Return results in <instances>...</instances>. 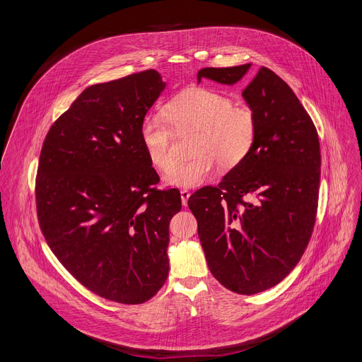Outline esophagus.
Returning <instances> with one entry per match:
<instances>
[{
	"instance_id": "obj_1",
	"label": "esophagus",
	"mask_w": 362,
	"mask_h": 362,
	"mask_svg": "<svg viewBox=\"0 0 362 362\" xmlns=\"http://www.w3.org/2000/svg\"><path fill=\"white\" fill-rule=\"evenodd\" d=\"M180 197H182V203H183V206H186V204H187V199L190 197V192H189V190H186V189L180 190Z\"/></svg>"
}]
</instances>
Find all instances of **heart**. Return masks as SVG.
Masks as SVG:
<instances>
[{
  "label": "heart",
  "mask_w": 362,
  "mask_h": 362,
  "mask_svg": "<svg viewBox=\"0 0 362 362\" xmlns=\"http://www.w3.org/2000/svg\"><path fill=\"white\" fill-rule=\"evenodd\" d=\"M166 117L148 113L140 124V140L151 166L169 173L165 182L176 187H197L208 182L221 165L233 169L246 158L256 140V119L245 106H233L230 97L211 88H190L172 100ZM175 129L178 135L195 132V158L175 168Z\"/></svg>",
  "instance_id": "1"
}]
</instances>
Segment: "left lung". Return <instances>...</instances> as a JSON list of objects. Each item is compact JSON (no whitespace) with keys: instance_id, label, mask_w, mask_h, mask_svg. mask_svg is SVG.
Returning a JSON list of instances; mask_svg holds the SVG:
<instances>
[{"instance_id":"left-lung-1","label":"left lung","mask_w":362,"mask_h":362,"mask_svg":"<svg viewBox=\"0 0 362 362\" xmlns=\"http://www.w3.org/2000/svg\"><path fill=\"white\" fill-rule=\"evenodd\" d=\"M250 69H202L197 80L238 83ZM256 119L247 158L218 187L187 200L212 275L253 295L279 284L302 257L315 225L321 177L317 129L292 88L261 67L242 91Z\"/></svg>"}]
</instances>
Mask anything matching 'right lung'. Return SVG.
<instances>
[{
    "instance_id": "1",
    "label": "right lung",
    "mask_w": 362,
    "mask_h": 362,
    "mask_svg": "<svg viewBox=\"0 0 362 362\" xmlns=\"http://www.w3.org/2000/svg\"><path fill=\"white\" fill-rule=\"evenodd\" d=\"M156 70L87 87L51 126L35 180L37 215L48 246L87 289L143 303L169 275V223L177 189L159 176L140 124L165 90Z\"/></svg>"
}]
</instances>
